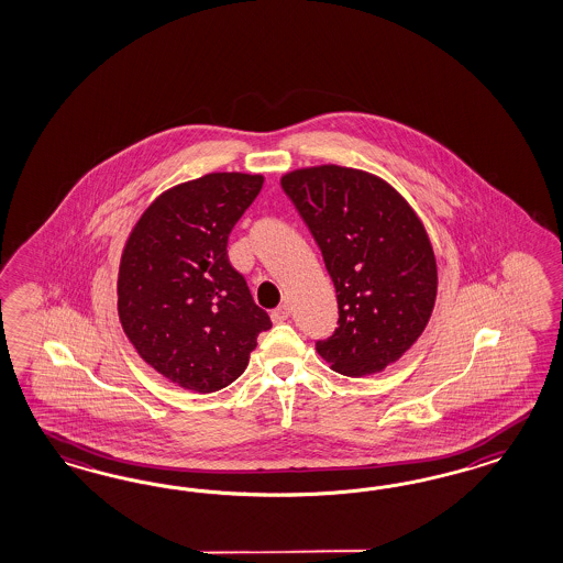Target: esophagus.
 I'll return each instance as SVG.
<instances>
[{"label": "esophagus", "instance_id": "34e87169", "mask_svg": "<svg viewBox=\"0 0 563 563\" xmlns=\"http://www.w3.org/2000/svg\"><path fill=\"white\" fill-rule=\"evenodd\" d=\"M289 306H278L276 309H273V313H271V318H273L274 324H280V322H285L287 318H289Z\"/></svg>", "mask_w": 563, "mask_h": 563}]
</instances>
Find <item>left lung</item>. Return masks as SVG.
Masks as SVG:
<instances>
[{
	"label": "left lung",
	"instance_id": "obj_1",
	"mask_svg": "<svg viewBox=\"0 0 563 563\" xmlns=\"http://www.w3.org/2000/svg\"><path fill=\"white\" fill-rule=\"evenodd\" d=\"M280 186L322 250L339 328L316 351L342 375L379 374L423 334L438 295V264L409 202L367 170L320 165Z\"/></svg>",
	"mask_w": 563,
	"mask_h": 563
}]
</instances>
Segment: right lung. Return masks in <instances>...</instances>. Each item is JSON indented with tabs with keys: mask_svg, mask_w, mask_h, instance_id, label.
<instances>
[{
	"mask_svg": "<svg viewBox=\"0 0 563 563\" xmlns=\"http://www.w3.org/2000/svg\"><path fill=\"white\" fill-rule=\"evenodd\" d=\"M262 175L208 173L163 191L121 254L118 311L137 355L173 384L210 394L245 372L273 322L231 266L227 241Z\"/></svg>",
	"mask_w": 563,
	"mask_h": 563,
	"instance_id": "1",
	"label": "right lung"
}]
</instances>
